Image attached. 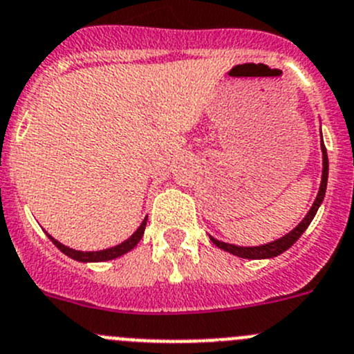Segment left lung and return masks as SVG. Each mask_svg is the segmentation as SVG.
I'll use <instances>...</instances> for the list:
<instances>
[{
    "mask_svg": "<svg viewBox=\"0 0 354 354\" xmlns=\"http://www.w3.org/2000/svg\"><path fill=\"white\" fill-rule=\"evenodd\" d=\"M322 153H324V169H322V183H320V190H318V195L317 198H315L313 205H311V209L308 211V214L304 216L303 221L299 223V225L296 226V228L292 230V232H289L287 235H283L282 239L279 240H273V242L270 243H264V245H256V247H240V245H233V243H226V242H221V240H216L214 236H211L212 243L214 245H218L219 249L226 250V252L233 254V256H239V257H243V259H268V257H275L279 256V254L286 252L289 247H292L294 243L297 242V239H299L301 235L304 233V230L310 226V223L313 221L315 214H317L318 207H320L322 201H324L325 197V190H327V180H328V157H327V149H325L324 145V140H322Z\"/></svg>",
    "mask_w": 354,
    "mask_h": 354,
    "instance_id": "obj_1",
    "label": "left lung"
}]
</instances>
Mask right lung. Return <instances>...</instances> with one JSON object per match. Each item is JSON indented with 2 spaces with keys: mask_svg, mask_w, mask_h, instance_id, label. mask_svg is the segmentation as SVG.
<instances>
[{
  "mask_svg": "<svg viewBox=\"0 0 354 354\" xmlns=\"http://www.w3.org/2000/svg\"><path fill=\"white\" fill-rule=\"evenodd\" d=\"M145 226H147V218L143 219L142 225L138 226V230H136V232L133 233V235L129 236L128 240H124V242H121V243H119V245L111 247V249H105V250H91V252H82V250L71 249V247L64 245V243H60V242H58V240H55L51 235H48V239H50L51 242H53L55 245H57L58 249H60L62 252L65 254V256L72 257V259L81 261V263H98V261L115 259V257L122 256V254H126V252H129V250H131V249H135L136 243H138L140 240H142L143 232H145Z\"/></svg>",
  "mask_w": 354,
  "mask_h": 354,
  "instance_id": "add662e5",
  "label": "right lung"
}]
</instances>
